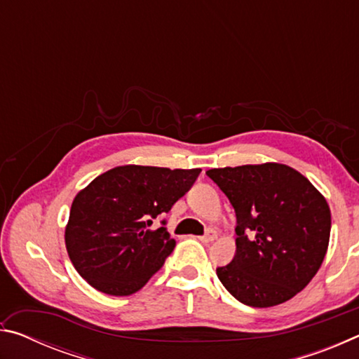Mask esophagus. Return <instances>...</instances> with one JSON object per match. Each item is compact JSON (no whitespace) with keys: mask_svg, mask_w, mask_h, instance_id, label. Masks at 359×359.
<instances>
[{"mask_svg":"<svg viewBox=\"0 0 359 359\" xmlns=\"http://www.w3.org/2000/svg\"><path fill=\"white\" fill-rule=\"evenodd\" d=\"M217 239V233L214 229H209L208 233H205L204 236H201V238H199V241L201 242H212V241H215Z\"/></svg>","mask_w":359,"mask_h":359,"instance_id":"esophagus-1","label":"esophagus"}]
</instances>
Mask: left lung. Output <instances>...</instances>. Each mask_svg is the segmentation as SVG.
I'll use <instances>...</instances> for the list:
<instances>
[{
	"label": "left lung",
	"instance_id": "left-lung-1",
	"mask_svg": "<svg viewBox=\"0 0 359 359\" xmlns=\"http://www.w3.org/2000/svg\"><path fill=\"white\" fill-rule=\"evenodd\" d=\"M236 212V255L217 276L250 307L288 301L317 274L330 244L331 210L309 179L280 163L205 171Z\"/></svg>",
	"mask_w": 359,
	"mask_h": 359
}]
</instances>
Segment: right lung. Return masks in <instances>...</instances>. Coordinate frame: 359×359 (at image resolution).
I'll return each mask as SVG.
<instances>
[{
  "instance_id": "right-lung-1",
  "label": "right lung",
  "mask_w": 359,
  "mask_h": 359,
  "mask_svg": "<svg viewBox=\"0 0 359 359\" xmlns=\"http://www.w3.org/2000/svg\"><path fill=\"white\" fill-rule=\"evenodd\" d=\"M199 172L126 165L90 182L76 194L65 229L66 250L79 274L111 296L141 290L175 247L165 226H149L171 210Z\"/></svg>"
}]
</instances>
